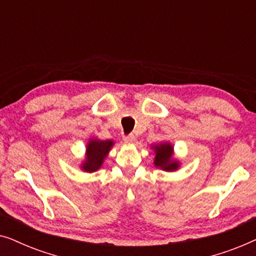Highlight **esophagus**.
<instances>
[{"mask_svg": "<svg viewBox=\"0 0 256 256\" xmlns=\"http://www.w3.org/2000/svg\"><path fill=\"white\" fill-rule=\"evenodd\" d=\"M135 136L132 134H129V135H124V143H127V144H130V143H134L135 142Z\"/></svg>", "mask_w": 256, "mask_h": 256, "instance_id": "esophagus-1", "label": "esophagus"}]
</instances>
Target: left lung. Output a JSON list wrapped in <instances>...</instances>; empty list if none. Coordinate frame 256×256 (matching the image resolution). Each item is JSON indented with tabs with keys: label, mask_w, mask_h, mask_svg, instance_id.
I'll list each match as a JSON object with an SVG mask.
<instances>
[{
	"label": "left lung",
	"mask_w": 256,
	"mask_h": 256,
	"mask_svg": "<svg viewBox=\"0 0 256 256\" xmlns=\"http://www.w3.org/2000/svg\"><path fill=\"white\" fill-rule=\"evenodd\" d=\"M156 157H155V166L164 169L166 171H174L178 168V163L176 160H171L172 156V146L169 143H163V144L155 146Z\"/></svg>",
	"instance_id": "1"
}]
</instances>
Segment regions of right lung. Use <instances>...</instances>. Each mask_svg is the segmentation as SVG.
I'll use <instances>...</instances> for the list:
<instances>
[{
    "instance_id": "1",
    "label": "right lung",
    "mask_w": 256,
    "mask_h": 256,
    "mask_svg": "<svg viewBox=\"0 0 256 256\" xmlns=\"http://www.w3.org/2000/svg\"><path fill=\"white\" fill-rule=\"evenodd\" d=\"M112 146H113V142L110 140H107V141H98V140L90 141L88 146H87L86 162L82 164V169L87 172H94L99 169Z\"/></svg>"
}]
</instances>
